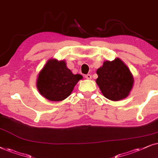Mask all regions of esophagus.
<instances>
[{
  "label": "esophagus",
  "mask_w": 158,
  "mask_h": 158,
  "mask_svg": "<svg viewBox=\"0 0 158 158\" xmlns=\"http://www.w3.org/2000/svg\"><path fill=\"white\" fill-rule=\"evenodd\" d=\"M85 78L87 79H92V76L90 74H87L85 76Z\"/></svg>",
  "instance_id": "34e87169"
}]
</instances>
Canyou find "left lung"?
<instances>
[{"mask_svg": "<svg viewBox=\"0 0 158 158\" xmlns=\"http://www.w3.org/2000/svg\"><path fill=\"white\" fill-rule=\"evenodd\" d=\"M96 83L101 92L108 100L118 101L129 95L134 79L128 66L118 58L106 60L97 70Z\"/></svg>", "mask_w": 158, "mask_h": 158, "instance_id": "obj_1", "label": "left lung"}]
</instances>
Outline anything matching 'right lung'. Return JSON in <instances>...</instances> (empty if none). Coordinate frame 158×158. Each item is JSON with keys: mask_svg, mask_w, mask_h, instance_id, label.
<instances>
[{"mask_svg": "<svg viewBox=\"0 0 158 158\" xmlns=\"http://www.w3.org/2000/svg\"><path fill=\"white\" fill-rule=\"evenodd\" d=\"M82 78L80 74H73L64 60L50 58L39 72L36 86L44 98L58 102L68 98Z\"/></svg>", "mask_w": 158, "mask_h": 158, "instance_id": "right-lung-1", "label": "right lung"}]
</instances>
